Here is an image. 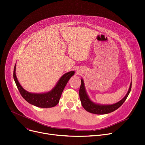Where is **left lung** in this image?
Returning a JSON list of instances; mask_svg holds the SVG:
<instances>
[{
	"label": "left lung",
	"instance_id": "obj_1",
	"mask_svg": "<svg viewBox=\"0 0 145 145\" xmlns=\"http://www.w3.org/2000/svg\"><path fill=\"white\" fill-rule=\"evenodd\" d=\"M131 87H132V82L130 84L129 89L127 94L125 96L124 98L122 99L119 102L112 105H99V104H95L93 103L89 99L88 95H87L85 90L83 80L81 79V85L79 89L80 100L81 101V103L83 108L87 111L93 114H108L114 111L115 110H116L123 104V103L127 99L128 96L131 91Z\"/></svg>",
	"mask_w": 145,
	"mask_h": 145
}]
</instances>
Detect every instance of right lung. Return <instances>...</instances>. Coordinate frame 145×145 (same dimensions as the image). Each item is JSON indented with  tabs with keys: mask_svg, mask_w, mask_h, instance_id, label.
I'll return each instance as SVG.
<instances>
[{
	"mask_svg": "<svg viewBox=\"0 0 145 145\" xmlns=\"http://www.w3.org/2000/svg\"><path fill=\"white\" fill-rule=\"evenodd\" d=\"M74 74V71L66 73L60 79L54 89L46 93L34 94L25 91L18 83L16 75V65L14 67L13 78L17 88L22 97L28 103L36 107L41 108H50L56 105L59 101L62 91L67 82Z\"/></svg>",
	"mask_w": 145,
	"mask_h": 145,
	"instance_id": "1",
	"label": "right lung"
}]
</instances>
